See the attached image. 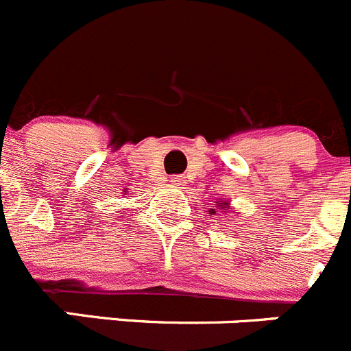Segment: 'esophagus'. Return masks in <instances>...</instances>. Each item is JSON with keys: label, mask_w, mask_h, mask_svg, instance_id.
Returning a JSON list of instances; mask_svg holds the SVG:
<instances>
[{"label": "esophagus", "mask_w": 351, "mask_h": 351, "mask_svg": "<svg viewBox=\"0 0 351 351\" xmlns=\"http://www.w3.org/2000/svg\"><path fill=\"white\" fill-rule=\"evenodd\" d=\"M171 183H173V185L180 186V185H183V183H185V180H183V176H180V175H173L171 176Z\"/></svg>", "instance_id": "34e87169"}]
</instances>
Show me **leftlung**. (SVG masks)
Returning <instances> with one entry per match:
<instances>
[{
	"label": "left lung",
	"mask_w": 351,
	"mask_h": 351,
	"mask_svg": "<svg viewBox=\"0 0 351 351\" xmlns=\"http://www.w3.org/2000/svg\"><path fill=\"white\" fill-rule=\"evenodd\" d=\"M218 204H221V201H220V202H218ZM221 208H223V206H221ZM209 213H211V211H209Z\"/></svg>",
	"instance_id": "1"
}]
</instances>
